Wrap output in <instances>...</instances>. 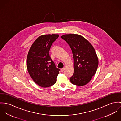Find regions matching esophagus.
<instances>
[{"label": "esophagus", "mask_w": 121, "mask_h": 121, "mask_svg": "<svg viewBox=\"0 0 121 121\" xmlns=\"http://www.w3.org/2000/svg\"><path fill=\"white\" fill-rule=\"evenodd\" d=\"M65 68H62V69H61V71L62 72H63V71L65 70Z\"/></svg>", "instance_id": "obj_1"}]
</instances>
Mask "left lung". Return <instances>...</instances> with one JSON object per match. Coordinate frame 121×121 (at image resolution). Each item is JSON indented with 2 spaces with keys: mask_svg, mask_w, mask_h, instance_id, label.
<instances>
[{
  "mask_svg": "<svg viewBox=\"0 0 121 121\" xmlns=\"http://www.w3.org/2000/svg\"><path fill=\"white\" fill-rule=\"evenodd\" d=\"M69 45L74 58V74L70 82L82 86L91 80L95 74L98 59L94 47L83 37L78 34H69L61 36Z\"/></svg>",
  "mask_w": 121,
  "mask_h": 121,
  "instance_id": "8db88e82",
  "label": "left lung"
}]
</instances>
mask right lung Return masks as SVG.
<instances>
[{"label": "right lung", "mask_w": 121, "mask_h": 121, "mask_svg": "<svg viewBox=\"0 0 121 121\" xmlns=\"http://www.w3.org/2000/svg\"><path fill=\"white\" fill-rule=\"evenodd\" d=\"M58 34H46L39 36L31 45L27 57L28 72L34 82L43 88L54 84L59 69L52 60L49 51Z\"/></svg>", "instance_id": "add662e5"}]
</instances>
